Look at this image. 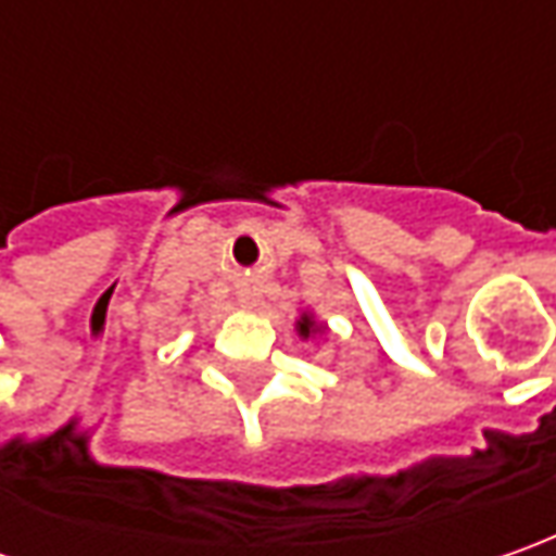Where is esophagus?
<instances>
[{"label": "esophagus", "mask_w": 556, "mask_h": 556, "mask_svg": "<svg viewBox=\"0 0 556 556\" xmlns=\"http://www.w3.org/2000/svg\"><path fill=\"white\" fill-rule=\"evenodd\" d=\"M238 296H241V303H244V306H253V300H256V293H253V288H241L238 290Z\"/></svg>", "instance_id": "1"}]
</instances>
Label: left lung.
I'll return each mask as SVG.
<instances>
[{"instance_id": "left-lung-1", "label": "left lung", "mask_w": 556, "mask_h": 556, "mask_svg": "<svg viewBox=\"0 0 556 556\" xmlns=\"http://www.w3.org/2000/svg\"><path fill=\"white\" fill-rule=\"evenodd\" d=\"M318 331H321V325H315V318L303 312V315H300V321H296V333H300L303 340H309L312 333H318Z\"/></svg>"}]
</instances>
